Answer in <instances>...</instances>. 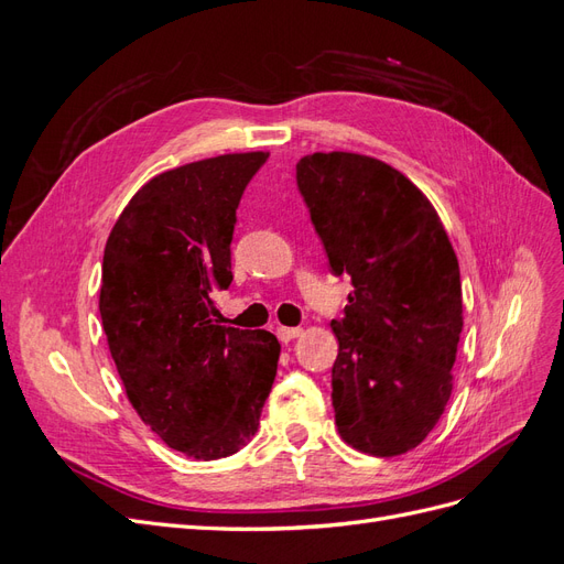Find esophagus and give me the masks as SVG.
I'll use <instances>...</instances> for the list:
<instances>
[{
	"mask_svg": "<svg viewBox=\"0 0 564 564\" xmlns=\"http://www.w3.org/2000/svg\"><path fill=\"white\" fill-rule=\"evenodd\" d=\"M301 334H303V329H299V327H280L278 329V338L282 340V344H289V340L299 338Z\"/></svg>",
	"mask_w": 564,
	"mask_h": 564,
	"instance_id": "34e87169",
	"label": "esophagus"
}]
</instances>
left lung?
Instances as JSON below:
<instances>
[{
    "label": "left lung",
    "mask_w": 564,
    "mask_h": 564,
    "mask_svg": "<svg viewBox=\"0 0 564 564\" xmlns=\"http://www.w3.org/2000/svg\"><path fill=\"white\" fill-rule=\"evenodd\" d=\"M296 181L332 270L352 282L346 317L332 322L338 435L371 456L412 452L449 402L464 329L449 235L431 199L377 158L313 152Z\"/></svg>",
    "instance_id": "1"
}]
</instances>
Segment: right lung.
I'll list each match as a JSON object with an SVG mask.
<instances>
[{
  "mask_svg": "<svg viewBox=\"0 0 564 564\" xmlns=\"http://www.w3.org/2000/svg\"><path fill=\"white\" fill-rule=\"evenodd\" d=\"M268 155L228 152L158 174L106 242L98 308L127 398L197 460L247 445L278 373V338L226 327L214 301L232 282L235 209Z\"/></svg>",
  "mask_w": 564,
  "mask_h": 564,
  "instance_id": "obj_1",
  "label": "right lung"
}]
</instances>
